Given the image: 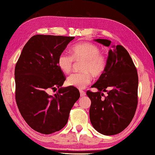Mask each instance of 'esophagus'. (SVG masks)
I'll list each match as a JSON object with an SVG mask.
<instances>
[{
  "instance_id": "1",
  "label": "esophagus",
  "mask_w": 155,
  "mask_h": 155,
  "mask_svg": "<svg viewBox=\"0 0 155 155\" xmlns=\"http://www.w3.org/2000/svg\"><path fill=\"white\" fill-rule=\"evenodd\" d=\"M80 96H84L85 95H86V93H85V91H82V90H80Z\"/></svg>"
}]
</instances>
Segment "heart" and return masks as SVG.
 I'll use <instances>...</instances> for the list:
<instances>
[{
    "instance_id": "1",
    "label": "heart",
    "mask_w": 155,
    "mask_h": 155,
    "mask_svg": "<svg viewBox=\"0 0 155 155\" xmlns=\"http://www.w3.org/2000/svg\"><path fill=\"white\" fill-rule=\"evenodd\" d=\"M75 62L82 61L80 66L82 73H73L67 79L70 86L78 89H84L90 84L91 77L98 78L105 72L107 66V59L101 52L100 48L91 42H80L71 48V55L63 52L57 59V65L64 73H69L72 71Z\"/></svg>"
}]
</instances>
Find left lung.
Returning a JSON list of instances; mask_svg holds the SVG:
<instances>
[{
	"instance_id": "left-lung-1",
	"label": "left lung",
	"mask_w": 155,
	"mask_h": 155,
	"mask_svg": "<svg viewBox=\"0 0 155 155\" xmlns=\"http://www.w3.org/2000/svg\"><path fill=\"white\" fill-rule=\"evenodd\" d=\"M110 47L105 72L87 91L91 99L89 117L96 131L106 136L115 135L129 126L138 105V77L129 52L122 45H112L110 40L96 39ZM104 92L108 95L104 96Z\"/></svg>"
}]
</instances>
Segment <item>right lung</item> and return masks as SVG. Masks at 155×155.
I'll return each mask as SVG.
<instances>
[{
	"instance_id": "obj_1",
	"label": "right lung",
	"mask_w": 155,
	"mask_h": 155,
	"mask_svg": "<svg viewBox=\"0 0 155 155\" xmlns=\"http://www.w3.org/2000/svg\"><path fill=\"white\" fill-rule=\"evenodd\" d=\"M75 37L35 35L24 45L15 66V98L20 113L33 129L43 134L59 131L80 98L72 86L61 87L66 78L57 59ZM58 92L50 95L51 89Z\"/></svg>"
}]
</instances>
